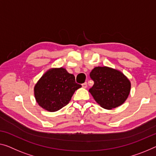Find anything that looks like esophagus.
<instances>
[{"instance_id": "obj_1", "label": "esophagus", "mask_w": 156, "mask_h": 156, "mask_svg": "<svg viewBox=\"0 0 156 156\" xmlns=\"http://www.w3.org/2000/svg\"><path fill=\"white\" fill-rule=\"evenodd\" d=\"M82 86H83V88H87V83H83V84H82Z\"/></svg>"}]
</instances>
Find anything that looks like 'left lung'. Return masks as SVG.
<instances>
[{
    "label": "left lung",
    "instance_id": "8db88e82",
    "mask_svg": "<svg viewBox=\"0 0 156 156\" xmlns=\"http://www.w3.org/2000/svg\"><path fill=\"white\" fill-rule=\"evenodd\" d=\"M90 76L94 83L89 92L101 107L111 110L126 101L131 83L121 71L108 66H97Z\"/></svg>",
    "mask_w": 156,
    "mask_h": 156
}]
</instances>
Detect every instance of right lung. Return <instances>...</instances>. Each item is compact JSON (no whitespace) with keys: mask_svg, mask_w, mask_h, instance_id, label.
I'll list each match as a JSON object with an SVG mask.
<instances>
[{"mask_svg":"<svg viewBox=\"0 0 156 156\" xmlns=\"http://www.w3.org/2000/svg\"><path fill=\"white\" fill-rule=\"evenodd\" d=\"M81 87L66 69L51 68L35 85V99L41 108L55 112L68 104L76 90Z\"/></svg>","mask_w":156,"mask_h":156,"instance_id":"add662e5","label":"right lung"}]
</instances>
